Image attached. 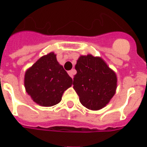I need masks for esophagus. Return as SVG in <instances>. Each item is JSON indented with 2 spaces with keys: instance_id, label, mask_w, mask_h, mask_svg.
I'll return each mask as SVG.
<instances>
[{
  "instance_id": "obj_1",
  "label": "esophagus",
  "mask_w": 147,
  "mask_h": 147,
  "mask_svg": "<svg viewBox=\"0 0 147 147\" xmlns=\"http://www.w3.org/2000/svg\"><path fill=\"white\" fill-rule=\"evenodd\" d=\"M75 74H76V70H75V69H72V70H71L68 71V75H69L72 79H73V76Z\"/></svg>"
}]
</instances>
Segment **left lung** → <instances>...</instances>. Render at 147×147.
<instances>
[{
    "instance_id": "left-lung-1",
    "label": "left lung",
    "mask_w": 147,
    "mask_h": 147,
    "mask_svg": "<svg viewBox=\"0 0 147 147\" xmlns=\"http://www.w3.org/2000/svg\"><path fill=\"white\" fill-rule=\"evenodd\" d=\"M75 68L73 88L81 104L90 110L104 108L116 93L117 74L102 57L91 54L80 56Z\"/></svg>"
}]
</instances>
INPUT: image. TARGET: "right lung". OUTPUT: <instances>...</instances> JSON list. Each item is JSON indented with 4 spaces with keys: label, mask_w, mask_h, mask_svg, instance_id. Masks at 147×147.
Returning a JSON list of instances; mask_svg holds the SVG:
<instances>
[{
    "label": "right lung",
    "mask_w": 147,
    "mask_h": 147,
    "mask_svg": "<svg viewBox=\"0 0 147 147\" xmlns=\"http://www.w3.org/2000/svg\"><path fill=\"white\" fill-rule=\"evenodd\" d=\"M71 85L72 79L58 63L53 52L39 58L24 76L27 93L35 103L45 107L58 104Z\"/></svg>",
    "instance_id": "right-lung-1"
}]
</instances>
